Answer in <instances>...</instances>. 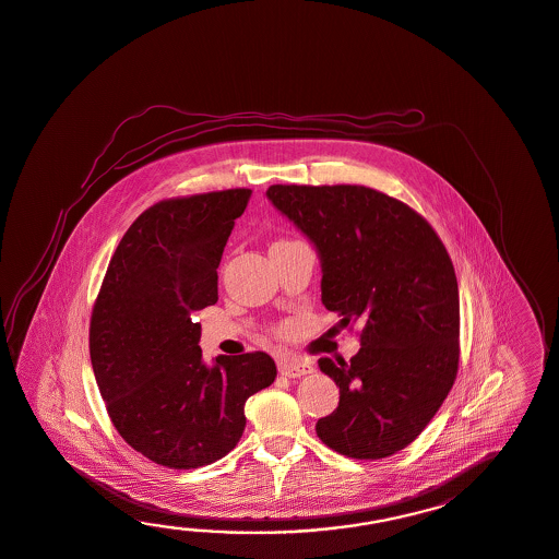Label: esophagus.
<instances>
[{
  "label": "esophagus",
  "instance_id": "1",
  "mask_svg": "<svg viewBox=\"0 0 559 559\" xmlns=\"http://www.w3.org/2000/svg\"><path fill=\"white\" fill-rule=\"evenodd\" d=\"M277 368L287 378H301L313 372L312 362L299 360V358H284V360H280Z\"/></svg>",
  "mask_w": 559,
  "mask_h": 559
}]
</instances>
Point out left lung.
<instances>
[{
	"mask_svg": "<svg viewBox=\"0 0 559 559\" xmlns=\"http://www.w3.org/2000/svg\"><path fill=\"white\" fill-rule=\"evenodd\" d=\"M273 207L310 239L322 304L362 324L350 362L320 358L340 403L316 432L336 453L384 459L429 425L459 368L453 261L416 211L360 185H272Z\"/></svg>",
	"mask_w": 559,
	"mask_h": 559,
	"instance_id": "1",
	"label": "left lung"
}]
</instances>
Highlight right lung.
Listing matches in <instances>:
<instances>
[{
	"mask_svg": "<svg viewBox=\"0 0 559 559\" xmlns=\"http://www.w3.org/2000/svg\"><path fill=\"white\" fill-rule=\"evenodd\" d=\"M249 189L160 201L108 263L91 320L96 384L120 437L169 468L222 459L246 429V401L275 380L265 352L203 360L199 312L217 301V267Z\"/></svg>",
	"mask_w": 559,
	"mask_h": 559,
	"instance_id": "right-lung-1",
	"label": "right lung"
}]
</instances>
